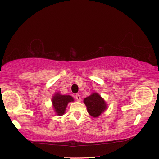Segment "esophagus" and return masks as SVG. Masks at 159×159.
Here are the masks:
<instances>
[{
  "mask_svg": "<svg viewBox=\"0 0 159 159\" xmlns=\"http://www.w3.org/2000/svg\"><path fill=\"white\" fill-rule=\"evenodd\" d=\"M76 99L78 101V102H80V99H81V98H80V95H79V94H76Z\"/></svg>",
  "mask_w": 159,
  "mask_h": 159,
  "instance_id": "obj_1",
  "label": "esophagus"
}]
</instances>
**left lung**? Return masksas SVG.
<instances>
[{
    "label": "left lung",
    "mask_w": 159,
    "mask_h": 159,
    "mask_svg": "<svg viewBox=\"0 0 159 159\" xmlns=\"http://www.w3.org/2000/svg\"><path fill=\"white\" fill-rule=\"evenodd\" d=\"M83 102L87 107L88 114L94 118L99 116L107 108L104 99L98 93H94L85 98Z\"/></svg>",
    "instance_id": "1"
}]
</instances>
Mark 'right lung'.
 I'll use <instances>...</instances> for the list:
<instances>
[{"label": "right lung", "mask_w": 159, "mask_h": 159, "mask_svg": "<svg viewBox=\"0 0 159 159\" xmlns=\"http://www.w3.org/2000/svg\"><path fill=\"white\" fill-rule=\"evenodd\" d=\"M74 101V99L71 96L63 95L60 93H56L52 98V103L55 114L59 116L63 115L66 111L67 104Z\"/></svg>", "instance_id": "obj_1"}]
</instances>
